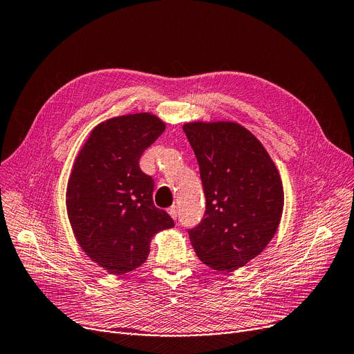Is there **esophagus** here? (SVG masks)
I'll list each match as a JSON object with an SVG mask.
<instances>
[{"mask_svg":"<svg viewBox=\"0 0 354 354\" xmlns=\"http://www.w3.org/2000/svg\"><path fill=\"white\" fill-rule=\"evenodd\" d=\"M168 214H170L173 218H177L178 217V207L176 205L171 206L170 209H168Z\"/></svg>","mask_w":354,"mask_h":354,"instance_id":"34e87169","label":"esophagus"}]
</instances>
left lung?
<instances>
[{"label": "left lung", "mask_w": 354, "mask_h": 354, "mask_svg": "<svg viewBox=\"0 0 354 354\" xmlns=\"http://www.w3.org/2000/svg\"><path fill=\"white\" fill-rule=\"evenodd\" d=\"M194 151L206 212L189 230L198 259L232 272L257 258L277 233L283 187L274 161L245 127L229 122L183 125Z\"/></svg>", "instance_id": "1"}]
</instances>
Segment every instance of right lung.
<instances>
[{
  "instance_id": "obj_1",
  "label": "right lung",
  "mask_w": 354,
  "mask_h": 354,
  "mask_svg": "<svg viewBox=\"0 0 354 354\" xmlns=\"http://www.w3.org/2000/svg\"><path fill=\"white\" fill-rule=\"evenodd\" d=\"M165 129L141 112L111 118L89 133L66 189L67 217L82 250L112 275L140 268L156 233L174 226L154 206V180L140 158Z\"/></svg>"
}]
</instances>
